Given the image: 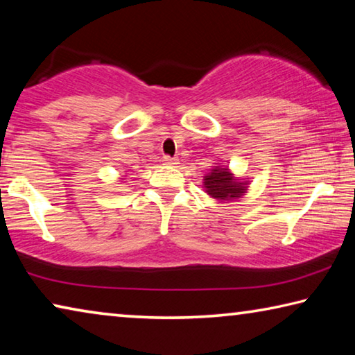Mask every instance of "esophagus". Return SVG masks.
I'll return each instance as SVG.
<instances>
[{"label":"esophagus","mask_w":355,"mask_h":355,"mask_svg":"<svg viewBox=\"0 0 355 355\" xmlns=\"http://www.w3.org/2000/svg\"><path fill=\"white\" fill-rule=\"evenodd\" d=\"M163 163H164L166 166H175V164H178V161H177L175 158H171V156H164Z\"/></svg>","instance_id":"esophagus-1"}]
</instances>
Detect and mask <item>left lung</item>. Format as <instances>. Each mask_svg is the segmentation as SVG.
Instances as JSON below:
<instances>
[{"instance_id": "left-lung-1", "label": "left lung", "mask_w": 355, "mask_h": 355, "mask_svg": "<svg viewBox=\"0 0 355 355\" xmlns=\"http://www.w3.org/2000/svg\"><path fill=\"white\" fill-rule=\"evenodd\" d=\"M218 164V163H216ZM249 180L235 177V173L228 169L227 166L218 164L203 177V188L205 192L219 202H232L248 192Z\"/></svg>"}]
</instances>
